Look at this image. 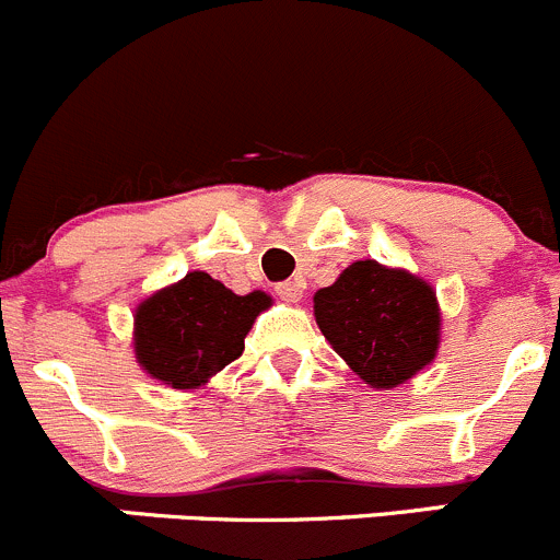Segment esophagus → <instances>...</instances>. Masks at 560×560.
I'll return each mask as SVG.
<instances>
[{
  "label": "esophagus",
  "instance_id": "1",
  "mask_svg": "<svg viewBox=\"0 0 560 560\" xmlns=\"http://www.w3.org/2000/svg\"><path fill=\"white\" fill-rule=\"evenodd\" d=\"M303 290H306V284H303L301 279H290V281H281V284H276V292H279L281 301H287V303L301 301Z\"/></svg>",
  "mask_w": 560,
  "mask_h": 560
}]
</instances>
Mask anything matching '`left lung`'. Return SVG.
I'll list each match as a JSON object with an SVG mask.
<instances>
[{"instance_id": "left-lung-1", "label": "left lung", "mask_w": 560, "mask_h": 560, "mask_svg": "<svg viewBox=\"0 0 560 560\" xmlns=\"http://www.w3.org/2000/svg\"><path fill=\"white\" fill-rule=\"evenodd\" d=\"M314 319L347 366L380 390L416 377L441 347V303L430 281L377 259H358L314 292Z\"/></svg>"}]
</instances>
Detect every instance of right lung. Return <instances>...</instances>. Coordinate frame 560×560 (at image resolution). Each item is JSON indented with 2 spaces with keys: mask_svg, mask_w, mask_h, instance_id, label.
I'll return each mask as SVG.
<instances>
[{
  "mask_svg": "<svg viewBox=\"0 0 560 560\" xmlns=\"http://www.w3.org/2000/svg\"><path fill=\"white\" fill-rule=\"evenodd\" d=\"M270 303L268 292L235 295L205 270H191L136 306V363L170 388H202L241 355L254 319Z\"/></svg>",
  "mask_w": 560,
  "mask_h": 560,
  "instance_id": "add662e5",
  "label": "right lung"
}]
</instances>
